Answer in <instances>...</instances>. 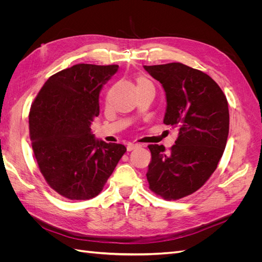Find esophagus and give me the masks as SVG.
<instances>
[{
    "instance_id": "obj_1",
    "label": "esophagus",
    "mask_w": 262,
    "mask_h": 262,
    "mask_svg": "<svg viewBox=\"0 0 262 262\" xmlns=\"http://www.w3.org/2000/svg\"><path fill=\"white\" fill-rule=\"evenodd\" d=\"M141 147V144H138V143H129L128 146H126V148H128V150L130 152V150H133L136 148H139Z\"/></svg>"
}]
</instances>
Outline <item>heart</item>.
Returning a JSON list of instances; mask_svg holds the SVG:
<instances>
[{
    "mask_svg": "<svg viewBox=\"0 0 262 262\" xmlns=\"http://www.w3.org/2000/svg\"><path fill=\"white\" fill-rule=\"evenodd\" d=\"M144 83H149L146 78H143V77H140V78H138V85H140V84H144Z\"/></svg>",
    "mask_w": 262,
    "mask_h": 262,
    "instance_id": "obj_1",
    "label": "heart"
}]
</instances>
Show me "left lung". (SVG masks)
<instances>
[{
  "label": "left lung",
  "instance_id": "left-lung-1",
  "mask_svg": "<svg viewBox=\"0 0 262 262\" xmlns=\"http://www.w3.org/2000/svg\"><path fill=\"white\" fill-rule=\"evenodd\" d=\"M144 69L165 90L164 123L179 132L169 153L163 145H148V187L165 200H178L199 190L217 167L228 137L227 99L208 74L182 63Z\"/></svg>",
  "mask_w": 262,
  "mask_h": 262
}]
</instances>
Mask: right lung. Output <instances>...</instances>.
<instances>
[{
	"instance_id": "add662e5",
	"label": "right lung",
	"mask_w": 262,
	"mask_h": 262,
	"mask_svg": "<svg viewBox=\"0 0 262 262\" xmlns=\"http://www.w3.org/2000/svg\"><path fill=\"white\" fill-rule=\"evenodd\" d=\"M118 66L76 64L49 77L29 112V137L47 184L70 200H89L104 189L126 152L122 144L95 140L91 124L98 97Z\"/></svg>"
}]
</instances>
